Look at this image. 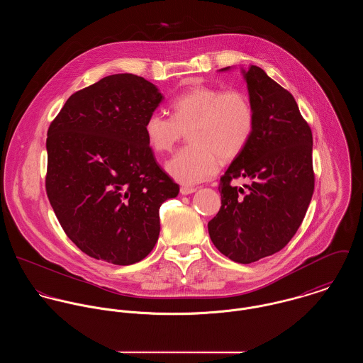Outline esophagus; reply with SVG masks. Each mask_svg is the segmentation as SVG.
I'll return each mask as SVG.
<instances>
[{
    "mask_svg": "<svg viewBox=\"0 0 363 363\" xmlns=\"http://www.w3.org/2000/svg\"><path fill=\"white\" fill-rule=\"evenodd\" d=\"M180 193H182L183 196H189V194L196 193V189H194V187H189V186H182V187H180Z\"/></svg>",
    "mask_w": 363,
    "mask_h": 363,
    "instance_id": "1",
    "label": "esophagus"
}]
</instances>
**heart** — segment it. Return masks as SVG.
Masks as SVG:
<instances>
[{
	"label": "heart",
	"instance_id": "b5f03b06",
	"mask_svg": "<svg viewBox=\"0 0 363 363\" xmlns=\"http://www.w3.org/2000/svg\"><path fill=\"white\" fill-rule=\"evenodd\" d=\"M172 117L152 113L144 123L150 147L164 154L173 150L187 130L190 145L166 162V172L179 183L191 186L211 179L225 162L240 155L255 131V108L246 94L199 85L170 104Z\"/></svg>",
	"mask_w": 363,
	"mask_h": 363
}]
</instances>
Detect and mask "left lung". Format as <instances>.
Instances as JSON below:
<instances>
[{
    "instance_id": "8db88e82",
    "label": "left lung",
    "mask_w": 363,
    "mask_h": 363,
    "mask_svg": "<svg viewBox=\"0 0 363 363\" xmlns=\"http://www.w3.org/2000/svg\"><path fill=\"white\" fill-rule=\"evenodd\" d=\"M242 74L255 108V131L220 177L222 206L208 232L223 256L250 264L284 249L306 215L314 190L313 137L286 89L257 65L242 68ZM240 177L250 180L245 189L230 184Z\"/></svg>"
}]
</instances>
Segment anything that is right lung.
<instances>
[{
	"instance_id": "right-lung-1",
	"label": "right lung",
	"mask_w": 363,
	"mask_h": 363,
	"mask_svg": "<svg viewBox=\"0 0 363 363\" xmlns=\"http://www.w3.org/2000/svg\"><path fill=\"white\" fill-rule=\"evenodd\" d=\"M163 99L143 77L114 74L71 95L49 127L48 197L89 257L130 265L157 242L159 208L179 194L144 133Z\"/></svg>"
}]
</instances>
